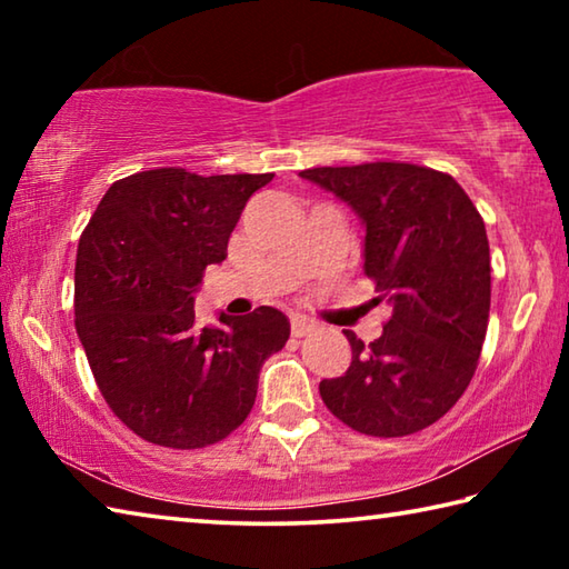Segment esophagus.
<instances>
[{"label":"esophagus","mask_w":569,"mask_h":569,"mask_svg":"<svg viewBox=\"0 0 569 569\" xmlns=\"http://www.w3.org/2000/svg\"><path fill=\"white\" fill-rule=\"evenodd\" d=\"M316 329V321H311V319H306V316H293L291 319V333L293 336H306V333H311Z\"/></svg>","instance_id":"obj_1"}]
</instances>
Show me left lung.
Here are the masks:
<instances>
[{
    "label": "left lung",
    "instance_id": "left-lung-1",
    "mask_svg": "<svg viewBox=\"0 0 569 569\" xmlns=\"http://www.w3.org/2000/svg\"><path fill=\"white\" fill-rule=\"evenodd\" d=\"M303 180L359 216L373 303L389 306L377 341L353 331L343 377L319 383L333 417L371 437H403L445 417L475 377L489 321L485 220L459 182L409 162L311 168Z\"/></svg>",
    "mask_w": 569,
    "mask_h": 569
}]
</instances>
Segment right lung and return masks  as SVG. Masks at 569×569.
<instances>
[{
	"label": "right lung",
	"mask_w": 569,
	"mask_h": 569,
	"mask_svg": "<svg viewBox=\"0 0 569 569\" xmlns=\"http://www.w3.org/2000/svg\"><path fill=\"white\" fill-rule=\"evenodd\" d=\"M263 176H196L182 168L112 182L77 246L74 329L104 401L124 427L160 447L216 445L253 409L258 371L291 323L271 306L218 313L198 329L203 271L226 261Z\"/></svg>",
	"instance_id": "1"
}]
</instances>
